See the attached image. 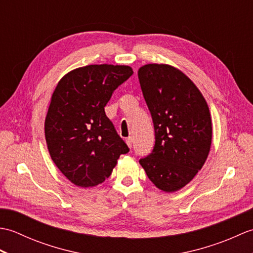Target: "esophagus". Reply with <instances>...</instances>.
<instances>
[{
	"label": "esophagus",
	"mask_w": 253,
	"mask_h": 253,
	"mask_svg": "<svg viewBox=\"0 0 253 253\" xmlns=\"http://www.w3.org/2000/svg\"><path fill=\"white\" fill-rule=\"evenodd\" d=\"M126 143H127L128 147L131 148V146H132V138H131V137H128V138L126 139Z\"/></svg>",
	"instance_id": "esophagus-1"
}]
</instances>
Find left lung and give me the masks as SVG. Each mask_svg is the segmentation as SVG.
<instances>
[{
  "label": "left lung",
  "mask_w": 253,
  "mask_h": 253,
  "mask_svg": "<svg viewBox=\"0 0 253 253\" xmlns=\"http://www.w3.org/2000/svg\"><path fill=\"white\" fill-rule=\"evenodd\" d=\"M138 78L155 136L151 153L139 163L159 189L179 190L202 169L209 155V106L195 84L169 65L148 64L139 69Z\"/></svg>",
  "instance_id": "obj_1"
}]
</instances>
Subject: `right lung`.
Masks as SVG:
<instances>
[{"label": "right lung", "instance_id": "add662e5", "mask_svg": "<svg viewBox=\"0 0 253 253\" xmlns=\"http://www.w3.org/2000/svg\"><path fill=\"white\" fill-rule=\"evenodd\" d=\"M132 74L129 66L88 65L68 73L56 85L44 123L45 140L53 162L76 186L103 182L120 155L129 152L104 106Z\"/></svg>", "mask_w": 253, "mask_h": 253}]
</instances>
